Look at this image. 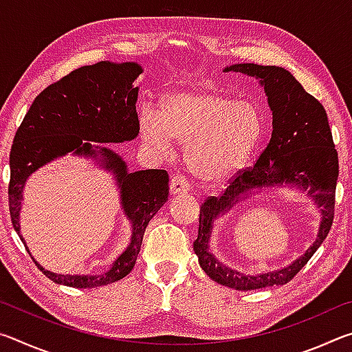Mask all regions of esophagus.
I'll return each mask as SVG.
<instances>
[{
	"label": "esophagus",
	"mask_w": 352,
	"mask_h": 352,
	"mask_svg": "<svg viewBox=\"0 0 352 352\" xmlns=\"http://www.w3.org/2000/svg\"><path fill=\"white\" fill-rule=\"evenodd\" d=\"M189 190V183L186 178H184L182 174L172 175L170 178V194L177 195V194H184Z\"/></svg>",
	"instance_id": "1"
}]
</instances>
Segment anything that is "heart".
I'll use <instances>...</instances> for the list:
<instances>
[{
  "label": "heart",
  "mask_w": 352,
  "mask_h": 352,
  "mask_svg": "<svg viewBox=\"0 0 352 352\" xmlns=\"http://www.w3.org/2000/svg\"><path fill=\"white\" fill-rule=\"evenodd\" d=\"M142 140L158 152H169L172 141L184 144V162L205 183L234 177L252 157L264 135V118L250 102H236L212 90L170 94L160 115L142 111Z\"/></svg>",
  "instance_id": "heart-1"
}]
</instances>
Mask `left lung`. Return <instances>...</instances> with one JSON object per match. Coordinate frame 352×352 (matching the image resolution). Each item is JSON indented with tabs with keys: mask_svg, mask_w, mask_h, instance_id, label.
Listing matches in <instances>:
<instances>
[{
	"mask_svg": "<svg viewBox=\"0 0 352 352\" xmlns=\"http://www.w3.org/2000/svg\"><path fill=\"white\" fill-rule=\"evenodd\" d=\"M223 71H234L259 80L269 99L273 132L254 166L237 172L222 195L206 199L200 206L199 236L194 241V252L206 275L226 287L245 292L287 284L323 243L333 220L338 153L333 147L326 110L281 67L236 63ZM283 184L307 190L319 206L322 222L318 239L305 255L279 271L245 276L223 266L209 252L213 220L249 197L254 188Z\"/></svg>",
	"mask_w": 352,
	"mask_h": 352,
	"instance_id": "left-lung-1",
	"label": "left lung"
}]
</instances>
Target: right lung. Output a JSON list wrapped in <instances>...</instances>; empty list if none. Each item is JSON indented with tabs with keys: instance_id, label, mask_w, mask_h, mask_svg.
Listing matches in <instances>:
<instances>
[{
	"instance_id": "obj_1",
	"label": "right lung",
	"mask_w": 352,
	"mask_h": 352,
	"mask_svg": "<svg viewBox=\"0 0 352 352\" xmlns=\"http://www.w3.org/2000/svg\"><path fill=\"white\" fill-rule=\"evenodd\" d=\"M141 73L142 68L135 62L109 60L71 71L34 99L16 130L9 158V210L12 225L28 253L19 233L25 180L41 165L69 151L91 156L101 167L113 172L122 194V206L133 223L129 247L111 270L100 276H60L45 271L34 260L35 265L56 284L91 289L127 276L140 254L147 223L168 200V172L163 169L129 172L126 162L118 153L90 142H124L138 136V87H133V82Z\"/></svg>"
}]
</instances>
